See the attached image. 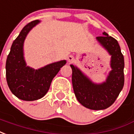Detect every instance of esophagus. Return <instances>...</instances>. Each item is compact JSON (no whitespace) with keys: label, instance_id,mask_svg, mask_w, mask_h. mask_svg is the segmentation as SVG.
<instances>
[{"label":"esophagus","instance_id":"esophagus-1","mask_svg":"<svg viewBox=\"0 0 134 134\" xmlns=\"http://www.w3.org/2000/svg\"><path fill=\"white\" fill-rule=\"evenodd\" d=\"M67 62H69V63H72L73 62V60H74V57L72 56V55H70V56H68L67 57Z\"/></svg>","mask_w":134,"mask_h":134}]
</instances>
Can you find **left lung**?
Masks as SVG:
<instances>
[{
  "label": "left lung",
  "mask_w": 134,
  "mask_h": 134,
  "mask_svg": "<svg viewBox=\"0 0 134 134\" xmlns=\"http://www.w3.org/2000/svg\"><path fill=\"white\" fill-rule=\"evenodd\" d=\"M103 36L96 39L111 56L109 71L104 82H92L77 66L72 69V85L78 102L92 110H102L109 107L116 99L124 85V59L117 40L104 32Z\"/></svg>",
  "instance_id": "1"
}]
</instances>
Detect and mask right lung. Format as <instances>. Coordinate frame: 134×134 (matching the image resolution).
<instances>
[{
  "label": "right lung",
  "instance_id": "right-lung-1",
  "mask_svg": "<svg viewBox=\"0 0 134 134\" xmlns=\"http://www.w3.org/2000/svg\"><path fill=\"white\" fill-rule=\"evenodd\" d=\"M40 23L39 20L32 21L23 28L13 42L7 57L8 85L15 97L24 101H35L43 97L48 92L53 78L67 62L63 59L37 70L27 65L23 49L25 40L30 31Z\"/></svg>",
  "mask_w": 134,
  "mask_h": 134
}]
</instances>
